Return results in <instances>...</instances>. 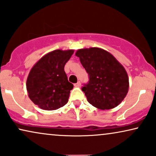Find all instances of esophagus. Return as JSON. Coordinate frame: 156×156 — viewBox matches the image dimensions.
<instances>
[{
	"label": "esophagus",
	"mask_w": 156,
	"mask_h": 156,
	"mask_svg": "<svg viewBox=\"0 0 156 156\" xmlns=\"http://www.w3.org/2000/svg\"><path fill=\"white\" fill-rule=\"evenodd\" d=\"M80 85H81V83H80V82L78 81V83H76L74 84V86L75 87H80Z\"/></svg>",
	"instance_id": "34e87169"
}]
</instances>
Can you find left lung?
<instances>
[{"label":"left lung","mask_w":156,"mask_h":156,"mask_svg":"<svg viewBox=\"0 0 156 156\" xmlns=\"http://www.w3.org/2000/svg\"><path fill=\"white\" fill-rule=\"evenodd\" d=\"M76 55L89 76V82L82 88L88 103L101 110L118 106L125 98L129 79L125 68L105 50L82 48Z\"/></svg>","instance_id":"left-lung-1"}]
</instances>
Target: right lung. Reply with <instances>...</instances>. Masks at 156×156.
Returning <instances> with one entry per match:
<instances>
[{"instance_id":"obj_1","label":"right lung","mask_w":156,"mask_h":156,"mask_svg":"<svg viewBox=\"0 0 156 156\" xmlns=\"http://www.w3.org/2000/svg\"><path fill=\"white\" fill-rule=\"evenodd\" d=\"M74 50L58 49L45 54L31 68L26 89L34 104L45 111H54L68 103L73 85L68 80L64 66Z\"/></svg>"}]
</instances>
